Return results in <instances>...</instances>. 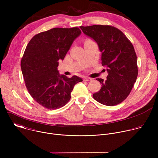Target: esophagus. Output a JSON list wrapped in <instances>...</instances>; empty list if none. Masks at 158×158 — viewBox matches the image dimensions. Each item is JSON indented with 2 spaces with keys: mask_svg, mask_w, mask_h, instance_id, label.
<instances>
[{
  "mask_svg": "<svg viewBox=\"0 0 158 158\" xmlns=\"http://www.w3.org/2000/svg\"><path fill=\"white\" fill-rule=\"evenodd\" d=\"M93 79L91 78V77H85L84 78V80L85 81H91Z\"/></svg>",
  "mask_w": 158,
  "mask_h": 158,
  "instance_id": "1",
  "label": "esophagus"
}]
</instances>
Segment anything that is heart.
I'll use <instances>...</instances> for the list:
<instances>
[{
	"mask_svg": "<svg viewBox=\"0 0 158 158\" xmlns=\"http://www.w3.org/2000/svg\"><path fill=\"white\" fill-rule=\"evenodd\" d=\"M89 40H87V41H89Z\"/></svg>",
	"mask_w": 158,
	"mask_h": 158,
	"instance_id": "b5f03b06",
	"label": "heart"
}]
</instances>
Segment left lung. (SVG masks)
<instances>
[{"mask_svg":"<svg viewBox=\"0 0 158 158\" xmlns=\"http://www.w3.org/2000/svg\"><path fill=\"white\" fill-rule=\"evenodd\" d=\"M84 34L96 42L102 53V65L107 67V80L100 82L99 91L93 94L99 103L112 106L129 96L136 82L138 69L137 56L132 43L118 29L110 26H81Z\"/></svg>","mask_w":158,"mask_h":158,"instance_id":"1","label":"left lung"}]
</instances>
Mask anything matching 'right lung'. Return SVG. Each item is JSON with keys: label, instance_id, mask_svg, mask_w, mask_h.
<instances>
[{"label": "right lung", "instance_id": "obj_1", "mask_svg": "<svg viewBox=\"0 0 158 158\" xmlns=\"http://www.w3.org/2000/svg\"><path fill=\"white\" fill-rule=\"evenodd\" d=\"M81 34L78 27L54 28L34 35L26 48L20 67L32 98L48 109L65 106L75 84L82 79L60 75L59 60H63L74 40Z\"/></svg>", "mask_w": 158, "mask_h": 158}]
</instances>
